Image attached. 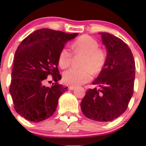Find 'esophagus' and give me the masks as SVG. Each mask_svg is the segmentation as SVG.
Segmentation results:
<instances>
[{
	"instance_id": "1",
	"label": "esophagus",
	"mask_w": 146,
	"mask_h": 146,
	"mask_svg": "<svg viewBox=\"0 0 146 146\" xmlns=\"http://www.w3.org/2000/svg\"><path fill=\"white\" fill-rule=\"evenodd\" d=\"M76 87H75V86H69L68 89L70 90H73L76 89Z\"/></svg>"
}]
</instances>
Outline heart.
<instances>
[{"instance_id":"obj_1","label":"heart","mask_w":146,"mask_h":146,"mask_svg":"<svg viewBox=\"0 0 146 146\" xmlns=\"http://www.w3.org/2000/svg\"><path fill=\"white\" fill-rule=\"evenodd\" d=\"M71 48L75 55H82L80 68H70L63 75L64 80L72 86L81 85L88 82L95 75L100 73L107 61V52L99 47L96 39L89 35H82L71 44ZM73 54L68 49L64 48L58 56V64L61 68L70 66Z\"/></svg>"}]
</instances>
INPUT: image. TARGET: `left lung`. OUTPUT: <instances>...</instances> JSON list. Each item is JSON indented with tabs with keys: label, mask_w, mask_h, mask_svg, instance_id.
Returning <instances> with one entry per match:
<instances>
[{
	"label": "left lung",
	"mask_w": 146,
	"mask_h": 146,
	"mask_svg": "<svg viewBox=\"0 0 146 146\" xmlns=\"http://www.w3.org/2000/svg\"><path fill=\"white\" fill-rule=\"evenodd\" d=\"M107 48L104 67L92 82L80 104L87 118L100 122L111 121L123 114L133 95L135 61L130 48L123 41L107 32H100Z\"/></svg>",
	"instance_id": "1"
}]
</instances>
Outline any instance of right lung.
Instances as JSON below:
<instances>
[{
  "label": "right lung",
  "instance_id": "1",
  "mask_svg": "<svg viewBox=\"0 0 146 146\" xmlns=\"http://www.w3.org/2000/svg\"><path fill=\"white\" fill-rule=\"evenodd\" d=\"M78 35L40 29L25 38L15 54L10 92L16 112L30 121L49 118L56 110L60 96L67 90L58 84V56L64 44ZM51 74L55 85L42 84Z\"/></svg>",
  "mask_w": 146,
  "mask_h": 146
}]
</instances>
